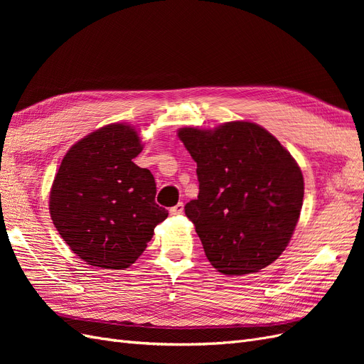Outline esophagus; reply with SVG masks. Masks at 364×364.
Segmentation results:
<instances>
[{
  "mask_svg": "<svg viewBox=\"0 0 364 364\" xmlns=\"http://www.w3.org/2000/svg\"><path fill=\"white\" fill-rule=\"evenodd\" d=\"M182 213H183V203L182 202H179L178 205H174L173 208H170V214L171 215H179Z\"/></svg>",
  "mask_w": 364,
  "mask_h": 364,
  "instance_id": "1",
  "label": "esophagus"
}]
</instances>
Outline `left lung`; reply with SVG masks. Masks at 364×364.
<instances>
[{"label": "left lung", "instance_id": "left-lung-1", "mask_svg": "<svg viewBox=\"0 0 364 364\" xmlns=\"http://www.w3.org/2000/svg\"><path fill=\"white\" fill-rule=\"evenodd\" d=\"M178 136L197 164L199 196L185 214L209 262L241 277L278 259L304 202V176L290 153L250 121L182 127Z\"/></svg>", "mask_w": 364, "mask_h": 364}]
</instances>
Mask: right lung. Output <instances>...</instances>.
<instances>
[{
	"label": "right lung",
	"mask_w": 364,
	"mask_h": 364,
	"mask_svg": "<svg viewBox=\"0 0 364 364\" xmlns=\"http://www.w3.org/2000/svg\"><path fill=\"white\" fill-rule=\"evenodd\" d=\"M142 144L129 124H107L68 150L50 191V215L77 257L94 267L127 269L168 211L156 183L134 162Z\"/></svg>",
	"instance_id": "obj_1"
}]
</instances>
